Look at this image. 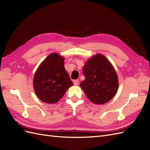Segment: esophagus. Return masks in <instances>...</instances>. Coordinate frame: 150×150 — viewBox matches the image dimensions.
Wrapping results in <instances>:
<instances>
[{
	"mask_svg": "<svg viewBox=\"0 0 150 150\" xmlns=\"http://www.w3.org/2000/svg\"><path fill=\"white\" fill-rule=\"evenodd\" d=\"M79 80H74V85L78 86V85L79 84Z\"/></svg>",
	"mask_w": 150,
	"mask_h": 150,
	"instance_id": "34e87169",
	"label": "esophagus"
}]
</instances>
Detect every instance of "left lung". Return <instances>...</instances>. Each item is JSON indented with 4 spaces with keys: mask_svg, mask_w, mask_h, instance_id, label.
<instances>
[{
    "mask_svg": "<svg viewBox=\"0 0 150 150\" xmlns=\"http://www.w3.org/2000/svg\"><path fill=\"white\" fill-rule=\"evenodd\" d=\"M83 72L85 79L80 87L92 103L105 104L115 96L118 78L111 63L103 54H97L88 59Z\"/></svg>",
    "mask_w": 150,
    "mask_h": 150,
    "instance_id": "1",
    "label": "left lung"
}]
</instances>
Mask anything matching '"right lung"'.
<instances>
[{
    "label": "right lung",
    "instance_id": "1",
    "mask_svg": "<svg viewBox=\"0 0 150 150\" xmlns=\"http://www.w3.org/2000/svg\"><path fill=\"white\" fill-rule=\"evenodd\" d=\"M73 85L64 68V58L51 53L41 62L33 79L34 91L42 101L56 103Z\"/></svg>",
    "mask_w": 150,
    "mask_h": 150
}]
</instances>
